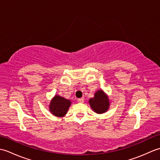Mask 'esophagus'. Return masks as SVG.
<instances>
[{
  "mask_svg": "<svg viewBox=\"0 0 160 160\" xmlns=\"http://www.w3.org/2000/svg\"><path fill=\"white\" fill-rule=\"evenodd\" d=\"M78 102L80 103H82L84 102V98H78Z\"/></svg>",
  "mask_w": 160,
  "mask_h": 160,
  "instance_id": "esophagus-1",
  "label": "esophagus"
}]
</instances>
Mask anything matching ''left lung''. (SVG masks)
Segmentation results:
<instances>
[{"instance_id": "8db88e82", "label": "left lung", "mask_w": 160, "mask_h": 160, "mask_svg": "<svg viewBox=\"0 0 160 160\" xmlns=\"http://www.w3.org/2000/svg\"><path fill=\"white\" fill-rule=\"evenodd\" d=\"M89 104L92 109L97 113H103L106 112L109 107L108 96L102 91L99 90L95 93L93 98L89 100Z\"/></svg>"}]
</instances>
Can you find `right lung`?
<instances>
[{"label":"right lung","instance_id":"obj_1","mask_svg":"<svg viewBox=\"0 0 160 160\" xmlns=\"http://www.w3.org/2000/svg\"><path fill=\"white\" fill-rule=\"evenodd\" d=\"M70 105V100L59 96H56L51 101L49 109L53 115L58 117H62L67 113Z\"/></svg>","mask_w":160,"mask_h":160}]
</instances>
